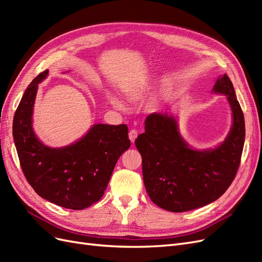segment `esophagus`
<instances>
[{
  "instance_id": "1",
  "label": "esophagus",
  "mask_w": 262,
  "mask_h": 262,
  "mask_svg": "<svg viewBox=\"0 0 262 262\" xmlns=\"http://www.w3.org/2000/svg\"><path fill=\"white\" fill-rule=\"evenodd\" d=\"M137 137H138V130L131 129L130 132H129V139H130V141L132 142V143H134V141H136Z\"/></svg>"
}]
</instances>
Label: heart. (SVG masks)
<instances>
[{"label":"heart","instance_id":"1","mask_svg":"<svg viewBox=\"0 0 262 262\" xmlns=\"http://www.w3.org/2000/svg\"><path fill=\"white\" fill-rule=\"evenodd\" d=\"M128 95H129L130 97H132V94H131V93H129ZM109 99H110V101H112V104H113L115 107H117V108H119V109H122V108H123V106H122V104H121V101L119 100L118 98H116V97H114V96H110Z\"/></svg>","mask_w":262,"mask_h":262}]
</instances>
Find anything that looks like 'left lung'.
Instances as JSON below:
<instances>
[{"instance_id":"left-lung-1","label":"left lung","mask_w":262,"mask_h":262,"mask_svg":"<svg viewBox=\"0 0 262 262\" xmlns=\"http://www.w3.org/2000/svg\"><path fill=\"white\" fill-rule=\"evenodd\" d=\"M212 92L226 95L233 114L232 129L217 147H189L180 136L175 117L162 113L147 116L145 132L134 142L142 156L146 192L164 210L186 212L217 200L239 167L245 119L234 86L224 74L217 78Z\"/></svg>"}]
</instances>
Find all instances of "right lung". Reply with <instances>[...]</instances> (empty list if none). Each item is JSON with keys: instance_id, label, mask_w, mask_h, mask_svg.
Returning a JSON list of instances; mask_svg holds the SVG:
<instances>
[{"instance_id": "1", "label": "right lung", "mask_w": 262, "mask_h": 262, "mask_svg": "<svg viewBox=\"0 0 262 262\" xmlns=\"http://www.w3.org/2000/svg\"><path fill=\"white\" fill-rule=\"evenodd\" d=\"M48 72L28 85L15 112V146L24 175L38 195L63 208L83 210L101 199L118 158L130 147L128 126L94 124L73 144L46 146L35 134L31 118L38 84Z\"/></svg>"}]
</instances>
